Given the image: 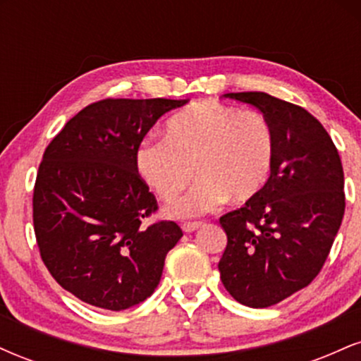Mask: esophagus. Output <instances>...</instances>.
<instances>
[{"instance_id":"34e87169","label":"esophagus","mask_w":361,"mask_h":361,"mask_svg":"<svg viewBox=\"0 0 361 361\" xmlns=\"http://www.w3.org/2000/svg\"><path fill=\"white\" fill-rule=\"evenodd\" d=\"M200 226L202 222H183L181 224V229H183V233H193V231H197Z\"/></svg>"}]
</instances>
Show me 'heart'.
Returning a JSON list of instances; mask_svg holds the SVG:
<instances>
[{
    "label": "heart",
    "mask_w": 361,
    "mask_h": 361,
    "mask_svg": "<svg viewBox=\"0 0 361 361\" xmlns=\"http://www.w3.org/2000/svg\"><path fill=\"white\" fill-rule=\"evenodd\" d=\"M275 159V135L264 115L219 102H198L166 122V139H146L135 149L139 176L171 202L195 173L202 178L188 197L168 209L197 217L219 209L233 195L243 202L267 185Z\"/></svg>",
    "instance_id": "1"
}]
</instances>
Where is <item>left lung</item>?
I'll use <instances>...</instances> for the list:
<instances>
[{"mask_svg":"<svg viewBox=\"0 0 361 361\" xmlns=\"http://www.w3.org/2000/svg\"><path fill=\"white\" fill-rule=\"evenodd\" d=\"M258 109L275 135L267 185L221 217L227 246L219 271L243 305L270 307L321 271L345 215V175L338 149L316 117L263 91L226 93Z\"/></svg>","mask_w":361,"mask_h":361,"instance_id":"8db88e82","label":"left lung"}]
</instances>
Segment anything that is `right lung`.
I'll return each mask as SVG.
<instances>
[{
  "label": "right lung",
  "instance_id": "right-lung-1",
  "mask_svg": "<svg viewBox=\"0 0 361 361\" xmlns=\"http://www.w3.org/2000/svg\"><path fill=\"white\" fill-rule=\"evenodd\" d=\"M188 100L106 98L82 109L45 149L34 188V231L54 280L100 309L123 310L154 292L180 226L159 221L135 169L157 118Z\"/></svg>",
  "mask_w": 361,
  "mask_h": 361
}]
</instances>
